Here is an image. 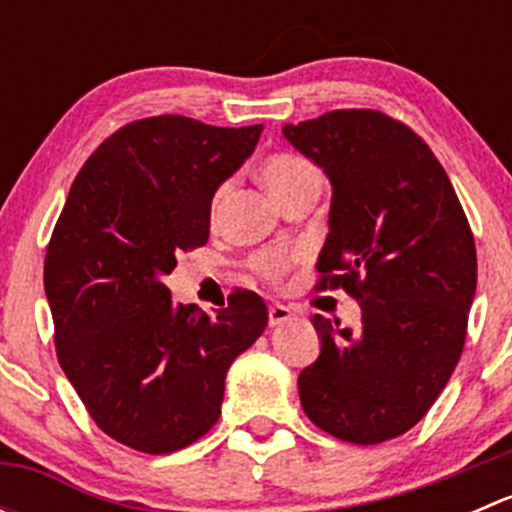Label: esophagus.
Wrapping results in <instances>:
<instances>
[{"label":"esophagus","mask_w":512,"mask_h":512,"mask_svg":"<svg viewBox=\"0 0 512 512\" xmlns=\"http://www.w3.org/2000/svg\"><path fill=\"white\" fill-rule=\"evenodd\" d=\"M292 317V309L285 307V304H270V327H280V324L289 322Z\"/></svg>","instance_id":"obj_1"}]
</instances>
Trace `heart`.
I'll list each match as a JSON object with an SVG mask.
<instances>
[{
	"label": "heart",
	"mask_w": 512,
	"mask_h": 512,
	"mask_svg": "<svg viewBox=\"0 0 512 512\" xmlns=\"http://www.w3.org/2000/svg\"><path fill=\"white\" fill-rule=\"evenodd\" d=\"M260 175L267 183V188L275 193V198L280 200L282 205H289L294 198H299V195L304 193H319V185H322L319 170L314 168L312 160H307L292 151L270 153V156L260 163ZM230 188L232 183L225 180V183H220L218 190L213 193V200H210V213H213V218L225 205ZM292 262L294 255L287 250H260L250 257L252 272H257V275L267 282H280L282 277L287 275Z\"/></svg>",
	"instance_id": "obj_1"
}]
</instances>
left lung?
<instances>
[{
  "mask_svg": "<svg viewBox=\"0 0 512 512\" xmlns=\"http://www.w3.org/2000/svg\"><path fill=\"white\" fill-rule=\"evenodd\" d=\"M285 138L332 180L317 289L361 304L359 329L314 314L322 352L297 379L302 409L339 441H391L461 359L478 280L471 225L426 141L386 113L339 108Z\"/></svg>",
  "mask_w": 512,
  "mask_h": 512,
  "instance_id": "obj_1",
  "label": "left lung"
}]
</instances>
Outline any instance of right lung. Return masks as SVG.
Here are the masks:
<instances>
[{"instance_id":"obj_1","label":"right lung","mask_w":512,"mask_h":512,"mask_svg":"<svg viewBox=\"0 0 512 512\" xmlns=\"http://www.w3.org/2000/svg\"><path fill=\"white\" fill-rule=\"evenodd\" d=\"M262 126L151 116L118 128L71 183L51 232L44 289L56 356L96 426L141 453L203 438L235 356L267 327L237 289L215 317L175 307L163 277L210 237V200L255 151Z\"/></svg>"}]
</instances>
